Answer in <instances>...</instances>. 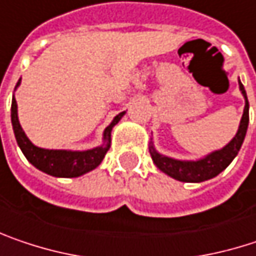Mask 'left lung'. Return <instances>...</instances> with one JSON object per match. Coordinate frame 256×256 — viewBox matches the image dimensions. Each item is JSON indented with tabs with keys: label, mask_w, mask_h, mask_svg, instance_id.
<instances>
[{
	"label": "left lung",
	"mask_w": 256,
	"mask_h": 256,
	"mask_svg": "<svg viewBox=\"0 0 256 256\" xmlns=\"http://www.w3.org/2000/svg\"><path fill=\"white\" fill-rule=\"evenodd\" d=\"M239 86H240V90L244 96V110L239 130H238L236 136L230 140V144H227L220 151L212 152L198 161L173 160V158L158 154L154 150V146H151L150 152H151L152 161L161 172H164L166 174H168L176 180H180V182L199 183V182H205L208 178H212L217 174H220L221 172L233 161V158L238 155V152L244 144V134L248 130V123H249V102H248V96H246L244 84L240 83V80H239Z\"/></svg>",
	"instance_id": "left-lung-1"
}]
</instances>
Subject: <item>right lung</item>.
Returning <instances> with one entry per match:
<instances>
[{
  "label": "right lung",
  "mask_w": 256,
  "mask_h": 256,
  "mask_svg": "<svg viewBox=\"0 0 256 256\" xmlns=\"http://www.w3.org/2000/svg\"><path fill=\"white\" fill-rule=\"evenodd\" d=\"M20 83V82H18ZM17 83V84H18ZM126 111L120 112L118 116L114 117L112 123L105 128L104 139L106 142L105 146H98L89 151H61V150H44V148H38L35 146L28 136L24 134L23 128L18 123V117H17V102L12 98V130H14V136L16 140L20 146L22 152L24 154V156L28 158V161L30 164H34L38 170L46 173L54 177H78V176L84 174L94 168H96L105 154L110 148V140H111V130L114 128V124H117L120 122V118L124 116Z\"/></svg>",
  "instance_id": "1"
}]
</instances>
